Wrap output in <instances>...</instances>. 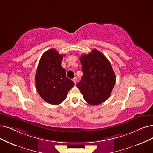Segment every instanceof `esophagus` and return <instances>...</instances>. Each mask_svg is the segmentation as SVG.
Segmentation results:
<instances>
[{"instance_id":"obj_1","label":"esophagus","mask_w":153,"mask_h":153,"mask_svg":"<svg viewBox=\"0 0 153 153\" xmlns=\"http://www.w3.org/2000/svg\"><path fill=\"white\" fill-rule=\"evenodd\" d=\"M72 81H74V82L75 84H76V82H77V77H74L73 78V79H72Z\"/></svg>"}]
</instances>
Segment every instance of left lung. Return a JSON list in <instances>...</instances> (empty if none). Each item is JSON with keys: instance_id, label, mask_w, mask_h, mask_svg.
Returning <instances> with one entry per match:
<instances>
[{"instance_id": "8db88e82", "label": "left lung", "mask_w": 153, "mask_h": 153, "mask_svg": "<svg viewBox=\"0 0 153 153\" xmlns=\"http://www.w3.org/2000/svg\"><path fill=\"white\" fill-rule=\"evenodd\" d=\"M80 61L83 76L77 87L88 103H102L110 97L116 81L110 62L96 49L87 55H82Z\"/></svg>"}]
</instances>
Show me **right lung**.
<instances>
[{
    "label": "right lung",
    "mask_w": 153,
    "mask_h": 153,
    "mask_svg": "<svg viewBox=\"0 0 153 153\" xmlns=\"http://www.w3.org/2000/svg\"><path fill=\"white\" fill-rule=\"evenodd\" d=\"M64 56L54 48L48 50L42 56L37 67V91L44 101L51 105L60 104L74 86V82L66 77V71L61 65Z\"/></svg>",
    "instance_id": "right-lung-1"
}]
</instances>
